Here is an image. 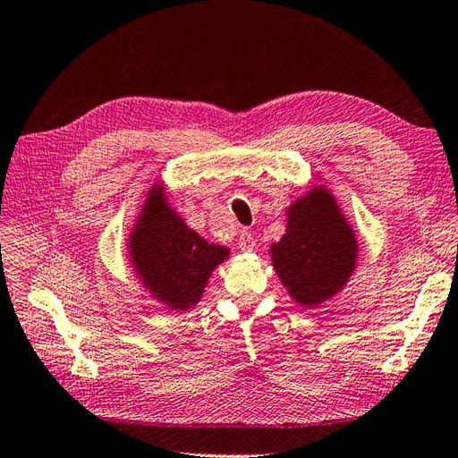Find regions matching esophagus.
I'll use <instances>...</instances> for the list:
<instances>
[{
  "label": "esophagus",
  "instance_id": "esophagus-1",
  "mask_svg": "<svg viewBox=\"0 0 458 458\" xmlns=\"http://www.w3.org/2000/svg\"><path fill=\"white\" fill-rule=\"evenodd\" d=\"M238 247L242 251H253L255 250V240L250 232H242L240 233V240H238Z\"/></svg>",
  "mask_w": 458,
  "mask_h": 458
}]
</instances>
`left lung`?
Returning a JSON list of instances; mask_svg holds the SVG:
<instances>
[{"label": "left lung", "mask_w": 458, "mask_h": 458, "mask_svg": "<svg viewBox=\"0 0 458 458\" xmlns=\"http://www.w3.org/2000/svg\"><path fill=\"white\" fill-rule=\"evenodd\" d=\"M359 243L334 195L315 186L292 207L272 265L295 303L317 307L334 297L355 270Z\"/></svg>", "instance_id": "obj_1"}]
</instances>
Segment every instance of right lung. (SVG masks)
<instances>
[{"mask_svg":"<svg viewBox=\"0 0 458 458\" xmlns=\"http://www.w3.org/2000/svg\"><path fill=\"white\" fill-rule=\"evenodd\" d=\"M130 263L157 301L188 310L199 301L207 280L230 251L203 240L166 201L165 188L151 186L130 232Z\"/></svg>","mask_w":458,"mask_h":458,"instance_id":"right-lung-1","label":"right lung"}]
</instances>
